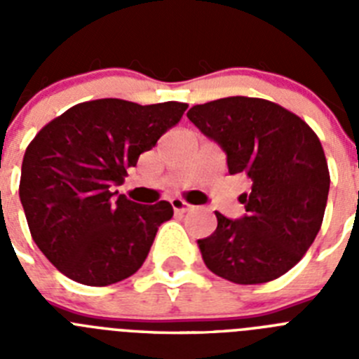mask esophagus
Listing matches in <instances>:
<instances>
[{
    "label": "esophagus",
    "instance_id": "obj_1",
    "mask_svg": "<svg viewBox=\"0 0 359 359\" xmlns=\"http://www.w3.org/2000/svg\"><path fill=\"white\" fill-rule=\"evenodd\" d=\"M170 205H172V208L176 214H185V212H189L190 208H192V205H189V203L183 201V199H180V198L170 199Z\"/></svg>",
    "mask_w": 359,
    "mask_h": 359
}]
</instances>
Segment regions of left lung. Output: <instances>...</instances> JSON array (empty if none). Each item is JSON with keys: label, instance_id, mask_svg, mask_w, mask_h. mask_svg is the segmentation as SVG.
Masks as SVG:
<instances>
[{"label": "left lung", "instance_id": "obj_1", "mask_svg": "<svg viewBox=\"0 0 359 359\" xmlns=\"http://www.w3.org/2000/svg\"><path fill=\"white\" fill-rule=\"evenodd\" d=\"M189 120L226 154L228 172L250 180L246 214L198 241L212 273L236 284L275 280L315 241L327 205V161L315 131L264 98L226 97L190 107Z\"/></svg>", "mask_w": 359, "mask_h": 359}]
</instances>
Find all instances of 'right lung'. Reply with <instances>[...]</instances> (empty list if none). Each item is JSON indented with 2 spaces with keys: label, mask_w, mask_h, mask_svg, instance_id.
<instances>
[{
  "label": "right lung",
  "mask_w": 359,
  "mask_h": 359,
  "mask_svg": "<svg viewBox=\"0 0 359 359\" xmlns=\"http://www.w3.org/2000/svg\"><path fill=\"white\" fill-rule=\"evenodd\" d=\"M187 107L100 98L69 107L30 142L19 198L32 239L62 275L109 286L142 268L174 210L167 201H131L115 187Z\"/></svg>",
  "instance_id": "1"
}]
</instances>
